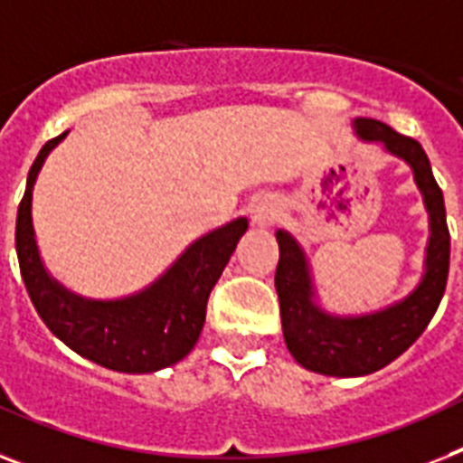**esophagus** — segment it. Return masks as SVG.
<instances>
[{"mask_svg":"<svg viewBox=\"0 0 463 463\" xmlns=\"http://www.w3.org/2000/svg\"><path fill=\"white\" fill-rule=\"evenodd\" d=\"M279 217V203L274 198H258L253 205H250V220H253L255 227L267 229L277 222Z\"/></svg>","mask_w":463,"mask_h":463,"instance_id":"esophagus-1","label":"esophagus"}]
</instances>
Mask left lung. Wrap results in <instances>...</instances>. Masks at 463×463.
I'll return each instance as SVG.
<instances>
[{"label":"left lung","instance_id":"left-lung-1","mask_svg":"<svg viewBox=\"0 0 463 463\" xmlns=\"http://www.w3.org/2000/svg\"><path fill=\"white\" fill-rule=\"evenodd\" d=\"M353 128L360 139L383 144L388 154L402 158L411 167L423 205L429 210L430 236L426 246V272L410 296L372 315L338 317L328 315L315 303V286L303 248L288 232L279 229L274 286L286 347L298 364L324 376H364L397 360L433 319L449 272L445 198L421 144L372 118H357Z\"/></svg>","mask_w":463,"mask_h":463}]
</instances>
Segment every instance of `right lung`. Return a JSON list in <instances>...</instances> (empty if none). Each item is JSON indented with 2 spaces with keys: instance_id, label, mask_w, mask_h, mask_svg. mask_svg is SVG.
Returning <instances> with one entry per match:
<instances>
[{
  "instance_id": "add662e5",
  "label": "right lung",
  "mask_w": 463,
  "mask_h": 463,
  "mask_svg": "<svg viewBox=\"0 0 463 463\" xmlns=\"http://www.w3.org/2000/svg\"><path fill=\"white\" fill-rule=\"evenodd\" d=\"M66 135L42 146L18 205L16 253L30 300L49 331L85 360L122 373H151L177 364L203 331L210 291L246 234L248 220L239 217L194 241L165 274L135 296L91 300L68 291L47 272L33 229V186L49 151Z\"/></svg>"
}]
</instances>
